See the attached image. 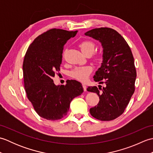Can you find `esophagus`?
I'll list each match as a JSON object with an SVG mask.
<instances>
[{
	"label": "esophagus",
	"mask_w": 153,
	"mask_h": 153,
	"mask_svg": "<svg viewBox=\"0 0 153 153\" xmlns=\"http://www.w3.org/2000/svg\"><path fill=\"white\" fill-rule=\"evenodd\" d=\"M82 85H83V90H84V91H87V86H86V85H85V84L83 83V84H82Z\"/></svg>",
	"instance_id": "34e87169"
}]
</instances>
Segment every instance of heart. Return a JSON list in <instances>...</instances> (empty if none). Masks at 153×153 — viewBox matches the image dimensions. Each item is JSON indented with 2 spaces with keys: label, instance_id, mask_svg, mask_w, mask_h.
<instances>
[{
  "label": "heart",
  "instance_id": "b5f03b06",
  "mask_svg": "<svg viewBox=\"0 0 153 153\" xmlns=\"http://www.w3.org/2000/svg\"><path fill=\"white\" fill-rule=\"evenodd\" d=\"M81 51L85 54H91L95 47V44L90 40H84L81 42L79 45ZM99 56H96L98 58ZM93 71V68L91 66H85L77 67L71 71V76L74 79H76L81 82H85L89 77L91 73Z\"/></svg>",
  "mask_w": 153,
  "mask_h": 153
}]
</instances>
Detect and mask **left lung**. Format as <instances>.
<instances>
[{
  "label": "left lung",
  "mask_w": 153,
  "mask_h": 153,
  "mask_svg": "<svg viewBox=\"0 0 153 153\" xmlns=\"http://www.w3.org/2000/svg\"><path fill=\"white\" fill-rule=\"evenodd\" d=\"M85 35L101 43L102 62L93 78L106 85L102 89L96 86L87 89L96 93L100 99L97 106L90 108V114L102 121L114 120L124 112L135 91L137 73L131 48L122 35L111 28H95Z\"/></svg>",
  "instance_id": "1"
}]
</instances>
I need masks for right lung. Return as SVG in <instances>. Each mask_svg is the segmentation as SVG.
Instances as JSON below:
<instances>
[{"label":"right lung","mask_w":153,"mask_h":153,"mask_svg":"<svg viewBox=\"0 0 153 153\" xmlns=\"http://www.w3.org/2000/svg\"><path fill=\"white\" fill-rule=\"evenodd\" d=\"M77 31L51 29L33 41L25 53L23 71L29 100L41 118L57 120L67 114L74 98L83 92L82 83L68 80L56 85L53 77L60 70L64 45Z\"/></svg>","instance_id":"right-lung-1"}]
</instances>
